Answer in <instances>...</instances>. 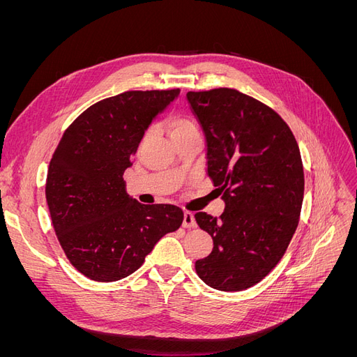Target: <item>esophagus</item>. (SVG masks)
Listing matches in <instances>:
<instances>
[{
    "label": "esophagus",
    "instance_id": "esophagus-1",
    "mask_svg": "<svg viewBox=\"0 0 357 357\" xmlns=\"http://www.w3.org/2000/svg\"><path fill=\"white\" fill-rule=\"evenodd\" d=\"M195 215L190 211H185V214H183V228H195Z\"/></svg>",
    "mask_w": 357,
    "mask_h": 357
}]
</instances>
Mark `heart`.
Returning a JSON list of instances; mask_svg holds the SVG:
<instances>
[{"instance_id": "heart-1", "label": "heart", "mask_w": 357, "mask_h": 357, "mask_svg": "<svg viewBox=\"0 0 357 357\" xmlns=\"http://www.w3.org/2000/svg\"><path fill=\"white\" fill-rule=\"evenodd\" d=\"M167 128H168V132L172 138H178V137H183L186 135L189 132H193V131H198L197 128V122L193 121V117L186 114V113H171L168 117H167Z\"/></svg>"}]
</instances>
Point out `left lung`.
<instances>
[{"mask_svg":"<svg viewBox=\"0 0 357 357\" xmlns=\"http://www.w3.org/2000/svg\"><path fill=\"white\" fill-rule=\"evenodd\" d=\"M207 143V171L222 193L220 218L197 213L213 238L195 262L205 284L223 291L255 286L280 262L294 236L304 199L296 139L273 109L229 88L188 92Z\"/></svg>","mask_w":357,"mask_h":357,"instance_id":"left-lung-1","label":"left lung"}]
</instances>
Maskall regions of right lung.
Here are the masks:
<instances>
[{"instance_id":"obj_1","label":"right lung","mask_w":357,"mask_h":357,"mask_svg":"<svg viewBox=\"0 0 357 357\" xmlns=\"http://www.w3.org/2000/svg\"><path fill=\"white\" fill-rule=\"evenodd\" d=\"M180 89L128 91L91 105L53 153L46 199L71 265L95 282H116L143 265L183 222L176 205H144L126 193L123 172L158 113Z\"/></svg>"}]
</instances>
